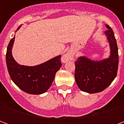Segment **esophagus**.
I'll return each instance as SVG.
<instances>
[{
    "label": "esophagus",
    "instance_id": "34e87169",
    "mask_svg": "<svg viewBox=\"0 0 124 124\" xmlns=\"http://www.w3.org/2000/svg\"><path fill=\"white\" fill-rule=\"evenodd\" d=\"M72 58H73V54H72L71 53L68 52L66 54H64V55H63L62 58V62L65 63V62H67L71 60Z\"/></svg>",
    "mask_w": 124,
    "mask_h": 124
}]
</instances>
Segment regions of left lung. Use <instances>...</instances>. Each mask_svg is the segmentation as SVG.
<instances>
[{"label":"left lung","mask_w":124,"mask_h":124,"mask_svg":"<svg viewBox=\"0 0 124 124\" xmlns=\"http://www.w3.org/2000/svg\"><path fill=\"white\" fill-rule=\"evenodd\" d=\"M105 31L111 49L109 58L94 61L85 56H80L75 62V78L82 91L89 93L101 92L107 88L115 78L118 66V53L113 31L106 25Z\"/></svg>","instance_id":"1"}]
</instances>
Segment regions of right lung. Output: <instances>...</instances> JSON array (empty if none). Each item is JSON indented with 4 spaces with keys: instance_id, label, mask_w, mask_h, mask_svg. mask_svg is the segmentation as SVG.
I'll list each match as a JSON object with an SVG mask.
<instances>
[{
    "instance_id": "add662e5",
    "label": "right lung",
    "mask_w": 124,
    "mask_h": 124,
    "mask_svg": "<svg viewBox=\"0 0 124 124\" xmlns=\"http://www.w3.org/2000/svg\"><path fill=\"white\" fill-rule=\"evenodd\" d=\"M14 40L15 37L9 43L6 52L7 68L11 78L24 92L32 94H42L50 87L55 74L62 66L61 55L35 66L20 65L14 60L11 53Z\"/></svg>"
}]
</instances>
